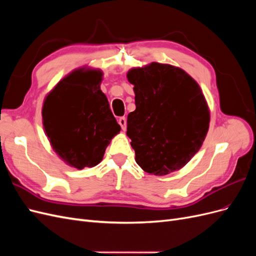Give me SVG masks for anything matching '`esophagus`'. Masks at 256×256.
I'll return each mask as SVG.
<instances>
[{
    "mask_svg": "<svg viewBox=\"0 0 256 256\" xmlns=\"http://www.w3.org/2000/svg\"><path fill=\"white\" fill-rule=\"evenodd\" d=\"M118 124L120 125V127H122V130H125L126 129V127H127V120H126V118H120V120H118Z\"/></svg>",
    "mask_w": 256,
    "mask_h": 256,
    "instance_id": "esophagus-1",
    "label": "esophagus"
}]
</instances>
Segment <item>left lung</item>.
<instances>
[{"instance_id":"1","label":"left lung","mask_w":256,"mask_h":256,"mask_svg":"<svg viewBox=\"0 0 256 256\" xmlns=\"http://www.w3.org/2000/svg\"><path fill=\"white\" fill-rule=\"evenodd\" d=\"M136 110L127 118V136L145 172L166 175L198 152L209 127V111L198 84L182 69L152 63L131 69Z\"/></svg>"}]
</instances>
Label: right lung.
<instances>
[{
  "mask_svg": "<svg viewBox=\"0 0 256 256\" xmlns=\"http://www.w3.org/2000/svg\"><path fill=\"white\" fill-rule=\"evenodd\" d=\"M102 72L76 70L44 100L42 120L53 150L76 168L102 160L111 138L120 131L109 102L100 90Z\"/></svg>",
  "mask_w": 256,
  "mask_h": 256,
  "instance_id": "right-lung-1",
  "label": "right lung"
}]
</instances>
